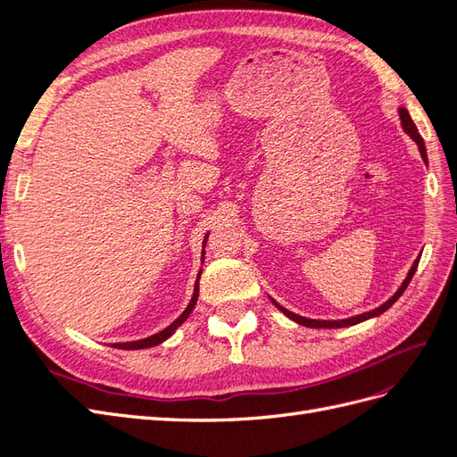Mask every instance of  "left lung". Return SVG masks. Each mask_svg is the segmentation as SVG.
<instances>
[{"mask_svg": "<svg viewBox=\"0 0 457 457\" xmlns=\"http://www.w3.org/2000/svg\"><path fill=\"white\" fill-rule=\"evenodd\" d=\"M398 114H400V121H403V129L411 137L413 141H416V145H418V148H420V154H421V158L427 162L425 143H423V139H421V135L418 133L416 123L411 121V118H410V114H408V110H406V108H398ZM418 262H420V259L413 261V265H411V269H410V272H408V276H406V280L403 282V286H400V287L396 289V294H395L391 299H386L381 307L373 309V311H370V312H364V314H356V316H351V318H345V320H312V318L299 316V314H295V312H292V311H287V309L280 307L278 303H276L274 299H272V303H274V305L278 307V309H280L287 318H292L294 322H297V324H301V326H307V328H347V326H354V324H361V322L368 320V318L379 316V314H383L386 309H389V307L393 305V303H395L400 295L404 294V289L408 287V284H410V280H411L413 272H416V269H418Z\"/></svg>", "mask_w": 457, "mask_h": 457, "instance_id": "8db88e82", "label": "left lung"}]
</instances>
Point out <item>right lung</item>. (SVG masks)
I'll list each match as a JSON object with an SVG mask.
<instances>
[{
    "label": "right lung",
    "instance_id": "add662e5",
    "mask_svg": "<svg viewBox=\"0 0 457 457\" xmlns=\"http://www.w3.org/2000/svg\"><path fill=\"white\" fill-rule=\"evenodd\" d=\"M205 240H207V237L204 238V245H205ZM202 261H204V252H202ZM200 274H202V270L198 272V280H196V284H195V294H192V299H190V303L187 305V309L183 311V314L177 318V320H173L168 328L165 329H162V331H158V334H154V336H150V337H145V339H139V341H128V343H112V347H116V349H126V351H135V349H148V347H156V345H160V343H163L165 339L168 337H171L173 336V331L181 326L187 318H188V314L192 312V309H195V305H196V301H198V292H200V286H198V282H200Z\"/></svg>",
    "mask_w": 457,
    "mask_h": 457
}]
</instances>
